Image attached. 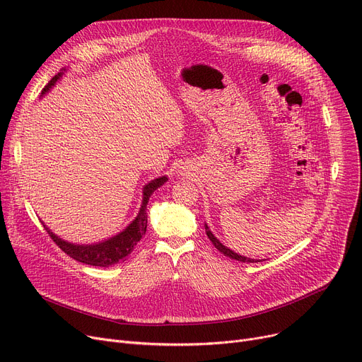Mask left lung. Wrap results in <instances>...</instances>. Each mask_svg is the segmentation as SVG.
Wrapping results in <instances>:
<instances>
[{"mask_svg":"<svg viewBox=\"0 0 362 362\" xmlns=\"http://www.w3.org/2000/svg\"><path fill=\"white\" fill-rule=\"evenodd\" d=\"M205 232H206V236H208V239H210L211 242H213V245L216 246V248L220 251V252H223L226 257H229V258H232V259H238V261H242V262H257L258 259H251V258H246V257H242V255H239V254H236V252H233L232 250H229V248H226L224 245H221L220 243V240L211 233V230L208 229V227L205 226Z\"/></svg>","mask_w":362,"mask_h":362,"instance_id":"8db88e82","label":"left lung"}]
</instances>
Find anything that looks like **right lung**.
<instances>
[{
	"mask_svg": "<svg viewBox=\"0 0 362 362\" xmlns=\"http://www.w3.org/2000/svg\"><path fill=\"white\" fill-rule=\"evenodd\" d=\"M60 76H62V73L55 74L54 78L48 82V85L44 88L42 93H45L57 81H59ZM164 182H167V177H158L144 187V201H142V206H141V211H139L138 217L133 220L122 233H119L117 236H114L105 242L95 243V245H73L66 240H62L59 236H55L52 232H49L45 226L44 227L48 232L49 238L55 242V245L59 246V248L64 254H67L69 257H71L76 261L88 264V265H95V267H110V265L123 262V261H126L127 255L133 250H135L136 243L145 235L146 223H148L146 205H148L149 197Z\"/></svg>",
	"mask_w": 362,
	"mask_h": 362,
	"instance_id": "1",
	"label": "right lung"
}]
</instances>
